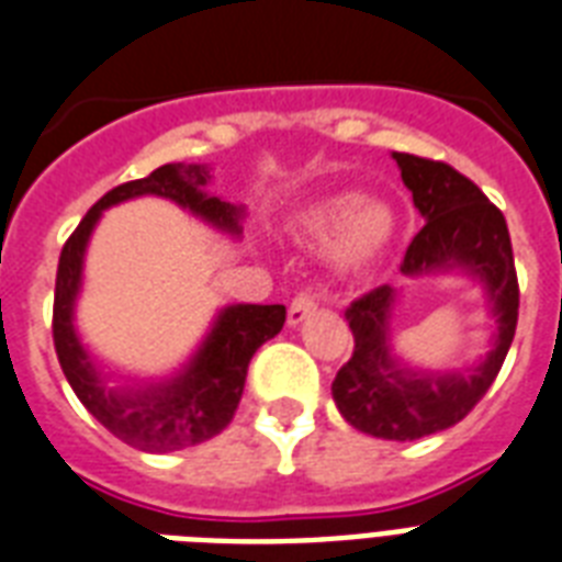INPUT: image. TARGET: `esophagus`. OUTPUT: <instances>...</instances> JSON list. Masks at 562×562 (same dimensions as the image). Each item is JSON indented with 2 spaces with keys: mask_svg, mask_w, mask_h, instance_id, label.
Here are the masks:
<instances>
[{
  "mask_svg": "<svg viewBox=\"0 0 562 562\" xmlns=\"http://www.w3.org/2000/svg\"><path fill=\"white\" fill-rule=\"evenodd\" d=\"M315 308H317V300L312 297V294H306V291L297 294V297L291 300V306H289V326H300L308 315H312V312H315Z\"/></svg>",
  "mask_w": 562,
  "mask_h": 562,
  "instance_id": "1",
  "label": "esophagus"
}]
</instances>
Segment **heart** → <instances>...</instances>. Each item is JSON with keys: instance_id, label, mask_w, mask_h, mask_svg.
<instances>
[{"instance_id": "heart-1", "label": "heart", "mask_w": 562, "mask_h": 562, "mask_svg": "<svg viewBox=\"0 0 562 562\" xmlns=\"http://www.w3.org/2000/svg\"><path fill=\"white\" fill-rule=\"evenodd\" d=\"M291 233L300 241H324L326 262L335 271H364L391 247L396 215L391 203L338 192L308 201L291 215Z\"/></svg>"}]
</instances>
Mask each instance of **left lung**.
I'll use <instances>...</instances> for the list:
<instances>
[{"mask_svg":"<svg viewBox=\"0 0 562 562\" xmlns=\"http://www.w3.org/2000/svg\"><path fill=\"white\" fill-rule=\"evenodd\" d=\"M402 183L426 218L405 250V277L463 273L484 289L496 317L493 347L479 364L458 370L408 368L391 347L396 289L379 285L347 308L356 350L338 370L333 400L352 428L382 440H419L470 414L498 375L519 317L514 247L505 215L470 178L437 160L393 151Z\"/></svg>","mask_w":562,"mask_h":562,"instance_id":"1","label":"left lung"}]
</instances>
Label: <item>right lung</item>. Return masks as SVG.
Returning <instances> with one entry per match:
<instances>
[{
	"instance_id": "add662e5",
	"label": "right lung",
	"mask_w": 562,
	"mask_h": 562,
	"mask_svg": "<svg viewBox=\"0 0 562 562\" xmlns=\"http://www.w3.org/2000/svg\"><path fill=\"white\" fill-rule=\"evenodd\" d=\"M210 180L212 169L206 162H169L154 169L148 178L110 189L83 215L57 262L52 335L66 382L72 384L83 408L110 435L139 452H178L224 431L238 408L254 352L265 341H271L285 324V306L280 303L224 306L187 364L166 379L119 375L113 382V373L101 368L99 359L81 341L75 326V303L83 285V256L101 212L116 203L154 194L178 203L180 210L192 212L203 224L238 238L245 206L206 192Z\"/></svg>"
}]
</instances>
